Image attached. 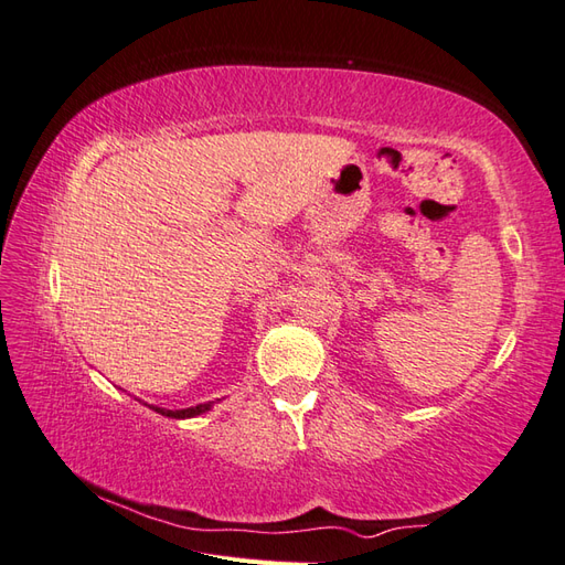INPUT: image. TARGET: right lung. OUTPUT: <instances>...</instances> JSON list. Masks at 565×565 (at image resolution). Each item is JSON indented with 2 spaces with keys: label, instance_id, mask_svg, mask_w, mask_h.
Returning a JSON list of instances; mask_svg holds the SVG:
<instances>
[{
  "label": "right lung",
  "instance_id": "add662e5",
  "mask_svg": "<svg viewBox=\"0 0 565 565\" xmlns=\"http://www.w3.org/2000/svg\"><path fill=\"white\" fill-rule=\"evenodd\" d=\"M146 405H148V403H146ZM148 407H152L154 413H160V415H164V417L186 419V417H196V415L209 413L211 407H213V403H211V401H209V403H199V405H194V407H184V411H167V407H158V405H148Z\"/></svg>",
  "mask_w": 565,
  "mask_h": 565
}]
</instances>
